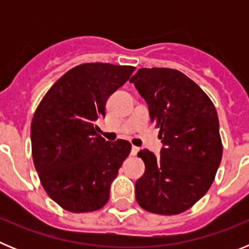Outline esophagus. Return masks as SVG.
<instances>
[{
    "mask_svg": "<svg viewBox=\"0 0 249 249\" xmlns=\"http://www.w3.org/2000/svg\"><path fill=\"white\" fill-rule=\"evenodd\" d=\"M138 151H140V148H138V147H136V146H132V148H131V155L132 156H136L138 153Z\"/></svg>",
    "mask_w": 249,
    "mask_h": 249,
    "instance_id": "34e87169",
    "label": "esophagus"
}]
</instances>
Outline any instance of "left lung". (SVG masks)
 <instances>
[{"instance_id":"left-lung-1","label":"left lung","mask_w":249,"mask_h":249,"mask_svg":"<svg viewBox=\"0 0 249 249\" xmlns=\"http://www.w3.org/2000/svg\"><path fill=\"white\" fill-rule=\"evenodd\" d=\"M148 105L160 128V156L138 152L146 171L136 182L143 210L162 215L182 213L207 193L222 160L217 111L197 83L172 68H140L129 80Z\"/></svg>"}]
</instances>
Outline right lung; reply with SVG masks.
<instances>
[{
  "instance_id": "obj_1",
  "label": "right lung",
  "mask_w": 249,
  "mask_h": 249,
  "mask_svg": "<svg viewBox=\"0 0 249 249\" xmlns=\"http://www.w3.org/2000/svg\"><path fill=\"white\" fill-rule=\"evenodd\" d=\"M135 71L132 66L83 63L66 72L39 102L31 123V144L39 181L63 210L93 212L131 152L128 141L107 142L96 120L106 102Z\"/></svg>"
}]
</instances>
